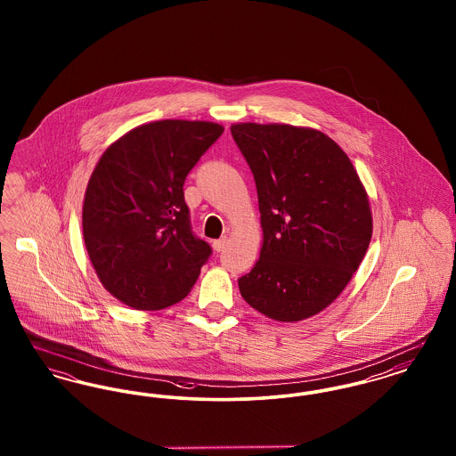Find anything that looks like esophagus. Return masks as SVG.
Segmentation results:
<instances>
[{"label":"esophagus","instance_id":"obj_1","mask_svg":"<svg viewBox=\"0 0 456 456\" xmlns=\"http://www.w3.org/2000/svg\"><path fill=\"white\" fill-rule=\"evenodd\" d=\"M227 244H229V239L222 238L217 239V240H214V244H212V246H214V249H216L217 253H220V251H224V249H225V246H227Z\"/></svg>","mask_w":456,"mask_h":456}]
</instances>
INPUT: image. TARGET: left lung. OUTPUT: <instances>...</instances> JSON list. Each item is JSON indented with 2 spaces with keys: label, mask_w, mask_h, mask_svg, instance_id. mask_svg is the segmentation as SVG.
Segmentation results:
<instances>
[{
  "label": "left lung",
  "mask_w": 456,
  "mask_h": 456,
  "mask_svg": "<svg viewBox=\"0 0 456 456\" xmlns=\"http://www.w3.org/2000/svg\"><path fill=\"white\" fill-rule=\"evenodd\" d=\"M234 142L255 175L260 260L239 279L244 301L283 323L311 318L347 287L368 251V193L347 153L322 131L238 123Z\"/></svg>",
  "instance_id": "1"
}]
</instances>
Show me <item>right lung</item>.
<instances>
[{"label": "right lung", "instance_id": "1", "mask_svg": "<svg viewBox=\"0 0 456 456\" xmlns=\"http://www.w3.org/2000/svg\"><path fill=\"white\" fill-rule=\"evenodd\" d=\"M222 133L210 121H153L99 159L82 227L92 266L118 301L157 311L190 294L212 248L191 232L183 184Z\"/></svg>", "mask_w": 456, "mask_h": 456}]
</instances>
